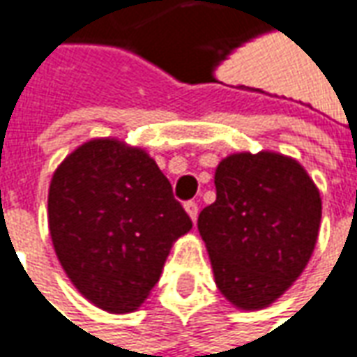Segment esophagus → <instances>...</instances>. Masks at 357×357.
Returning <instances> with one entry per match:
<instances>
[{"label":"esophagus","instance_id":"esophagus-1","mask_svg":"<svg viewBox=\"0 0 357 357\" xmlns=\"http://www.w3.org/2000/svg\"><path fill=\"white\" fill-rule=\"evenodd\" d=\"M185 211H188V215L191 217V221H195L197 219V213H199V207H197V203L195 202H188L185 205Z\"/></svg>","mask_w":357,"mask_h":357}]
</instances>
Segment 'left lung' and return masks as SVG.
Listing matches in <instances>:
<instances>
[{
  "mask_svg": "<svg viewBox=\"0 0 357 357\" xmlns=\"http://www.w3.org/2000/svg\"><path fill=\"white\" fill-rule=\"evenodd\" d=\"M215 190L197 229L217 289L241 310L264 308L312 257L320 191L296 160L275 152L227 155L215 169Z\"/></svg>",
  "mask_w": 357,
  "mask_h": 357,
  "instance_id": "obj_1",
  "label": "left lung"
}]
</instances>
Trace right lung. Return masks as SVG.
<instances>
[{"label": "right lung", "instance_id": "right-lung-1", "mask_svg": "<svg viewBox=\"0 0 357 357\" xmlns=\"http://www.w3.org/2000/svg\"><path fill=\"white\" fill-rule=\"evenodd\" d=\"M191 219L140 148L100 138L79 146L49 188V231L59 263L84 298L132 312L160 280Z\"/></svg>", "mask_w": 357, "mask_h": 357}]
</instances>
